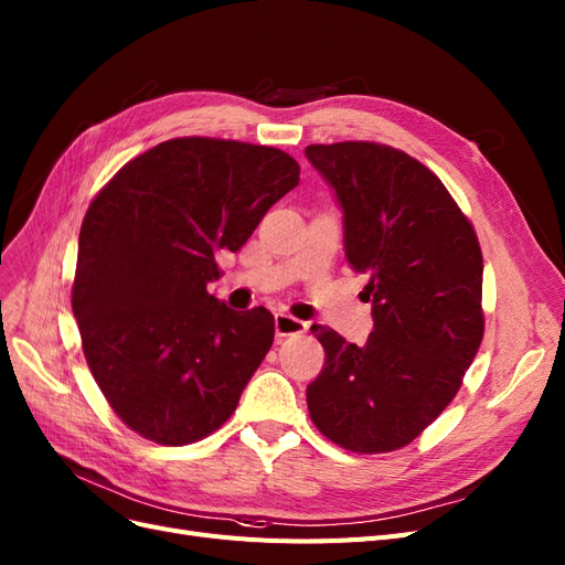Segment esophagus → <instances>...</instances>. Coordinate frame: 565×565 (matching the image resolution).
Listing matches in <instances>:
<instances>
[{
    "instance_id": "obj_1",
    "label": "esophagus",
    "mask_w": 565,
    "mask_h": 565,
    "mask_svg": "<svg viewBox=\"0 0 565 565\" xmlns=\"http://www.w3.org/2000/svg\"><path fill=\"white\" fill-rule=\"evenodd\" d=\"M308 324L303 320L291 318L287 313H276V334L278 337H291V334H303Z\"/></svg>"
}]
</instances>
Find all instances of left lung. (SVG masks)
<instances>
[{
  "label": "left lung",
  "instance_id": "8db88e82",
  "mask_svg": "<svg viewBox=\"0 0 565 565\" xmlns=\"http://www.w3.org/2000/svg\"><path fill=\"white\" fill-rule=\"evenodd\" d=\"M343 212L345 259L366 274L364 345L310 327L324 369L308 385L318 430L358 454L414 441L456 397L481 337L477 233L435 172L376 142L306 147Z\"/></svg>",
  "mask_w": 565,
  "mask_h": 565
}]
</instances>
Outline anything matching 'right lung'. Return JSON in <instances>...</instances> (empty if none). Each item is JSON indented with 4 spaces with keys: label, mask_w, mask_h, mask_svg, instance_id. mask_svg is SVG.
<instances>
[{
    "label": "right lung",
    "mask_w": 565,
    "mask_h": 565,
    "mask_svg": "<svg viewBox=\"0 0 565 565\" xmlns=\"http://www.w3.org/2000/svg\"><path fill=\"white\" fill-rule=\"evenodd\" d=\"M299 184L289 153L178 138L126 163L90 203L72 310L95 383L119 418L166 446L199 441L236 412L274 343L264 306L233 310L207 285Z\"/></svg>",
    "instance_id": "1"
}]
</instances>
